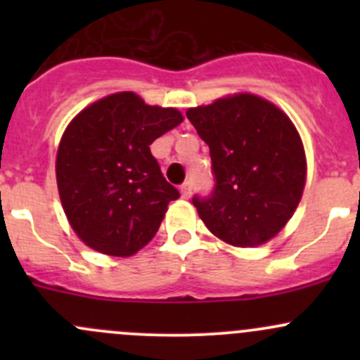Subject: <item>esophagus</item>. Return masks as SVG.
<instances>
[{"label":"esophagus","mask_w":360,"mask_h":360,"mask_svg":"<svg viewBox=\"0 0 360 360\" xmlns=\"http://www.w3.org/2000/svg\"><path fill=\"white\" fill-rule=\"evenodd\" d=\"M181 197H183V198H190L191 197V183H190V181H186V183L181 186Z\"/></svg>","instance_id":"esophagus-1"}]
</instances>
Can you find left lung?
Listing matches in <instances>:
<instances>
[{
	"mask_svg": "<svg viewBox=\"0 0 360 360\" xmlns=\"http://www.w3.org/2000/svg\"><path fill=\"white\" fill-rule=\"evenodd\" d=\"M186 116L209 146L216 177L212 197L193 198L200 219L235 248L266 244L289 223L307 183V155L291 118L249 92L190 108Z\"/></svg>",
	"mask_w": 360,
	"mask_h": 360,
	"instance_id": "8db88e82",
	"label": "left lung"
}]
</instances>
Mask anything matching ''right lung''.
Here are the masks:
<instances>
[{
	"mask_svg": "<svg viewBox=\"0 0 360 360\" xmlns=\"http://www.w3.org/2000/svg\"><path fill=\"white\" fill-rule=\"evenodd\" d=\"M176 108L134 92L96 101L69 122L56 158L57 190L72 231L90 249L129 257L157 235L170 200L150 144L183 122Z\"/></svg>",
	"mask_w": 360,
	"mask_h": 360,
	"instance_id": "right-lung-1",
	"label": "right lung"
}]
</instances>
